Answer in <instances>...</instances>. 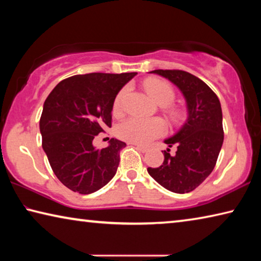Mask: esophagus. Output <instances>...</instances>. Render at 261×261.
Returning <instances> with one entry per match:
<instances>
[{
    "label": "esophagus",
    "instance_id": "obj_1",
    "mask_svg": "<svg viewBox=\"0 0 261 261\" xmlns=\"http://www.w3.org/2000/svg\"><path fill=\"white\" fill-rule=\"evenodd\" d=\"M135 146H136V148H138L139 151L143 153H147L149 149L152 148V146H143V145H137V144H135Z\"/></svg>",
    "mask_w": 261,
    "mask_h": 261
}]
</instances>
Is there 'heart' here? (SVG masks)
Returning <instances> with one entry per match:
<instances>
[{"label":"heart","mask_w":261,"mask_h":261,"mask_svg":"<svg viewBox=\"0 0 261 261\" xmlns=\"http://www.w3.org/2000/svg\"><path fill=\"white\" fill-rule=\"evenodd\" d=\"M144 87L147 93L156 103L163 106L167 109L168 116L173 122H177L182 118V112L179 109L170 107V103L175 99L174 88L167 82L159 78H149L144 82ZM126 87L122 88L115 96L113 103V113L120 115L123 110V101L126 95ZM166 132V124L161 118H138L130 117L123 121L117 126L116 134L118 138L127 143L137 145H147L152 140L159 138Z\"/></svg>","instance_id":"obj_1"}]
</instances>
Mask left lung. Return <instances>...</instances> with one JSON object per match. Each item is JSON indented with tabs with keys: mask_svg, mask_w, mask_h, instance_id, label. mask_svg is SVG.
<instances>
[{
	"mask_svg": "<svg viewBox=\"0 0 261 261\" xmlns=\"http://www.w3.org/2000/svg\"><path fill=\"white\" fill-rule=\"evenodd\" d=\"M152 73L169 79L182 92L188 106V120L177 134L166 139L170 148L162 151L165 160L148 174L163 188L175 193H188L199 187L213 171L223 144L222 110L211 87L183 70H153Z\"/></svg>",
	"mask_w": 261,
	"mask_h": 261,
	"instance_id": "1",
	"label": "left lung"
}]
</instances>
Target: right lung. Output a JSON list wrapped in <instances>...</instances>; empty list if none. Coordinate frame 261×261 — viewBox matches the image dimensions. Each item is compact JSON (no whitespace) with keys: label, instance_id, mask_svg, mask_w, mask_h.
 <instances>
[{"label":"right lung","instance_id":"right-lung-1","mask_svg":"<svg viewBox=\"0 0 261 261\" xmlns=\"http://www.w3.org/2000/svg\"><path fill=\"white\" fill-rule=\"evenodd\" d=\"M136 74H76L47 96L40 117L42 148L56 177L71 191L93 193L116 174L126 144L112 138L108 147L96 149L92 141L112 126L115 96Z\"/></svg>","mask_w":261,"mask_h":261}]
</instances>
